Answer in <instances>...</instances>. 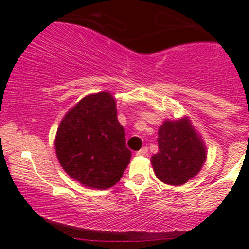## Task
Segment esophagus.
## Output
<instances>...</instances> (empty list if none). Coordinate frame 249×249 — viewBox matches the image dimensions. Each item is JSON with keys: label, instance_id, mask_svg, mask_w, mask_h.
Instances as JSON below:
<instances>
[{"label": "esophagus", "instance_id": "34e87169", "mask_svg": "<svg viewBox=\"0 0 249 249\" xmlns=\"http://www.w3.org/2000/svg\"><path fill=\"white\" fill-rule=\"evenodd\" d=\"M147 153H148V148L143 147V148H141L139 152H136V155H145Z\"/></svg>", "mask_w": 249, "mask_h": 249}]
</instances>
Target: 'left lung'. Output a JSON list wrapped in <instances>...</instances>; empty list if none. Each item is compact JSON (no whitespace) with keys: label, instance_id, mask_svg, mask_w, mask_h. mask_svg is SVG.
<instances>
[{"label":"left lung","instance_id":"1","mask_svg":"<svg viewBox=\"0 0 249 249\" xmlns=\"http://www.w3.org/2000/svg\"><path fill=\"white\" fill-rule=\"evenodd\" d=\"M159 152L150 159L155 176L170 185H182L200 172L207 150L189 117L165 120L158 131Z\"/></svg>","mask_w":249,"mask_h":249}]
</instances>
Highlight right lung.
I'll return each instance as SVG.
<instances>
[{"label":"right lung","instance_id":"1","mask_svg":"<svg viewBox=\"0 0 249 249\" xmlns=\"http://www.w3.org/2000/svg\"><path fill=\"white\" fill-rule=\"evenodd\" d=\"M108 91L83 97L65 114L55 136V152L65 172L80 184L108 189L127 167L131 152Z\"/></svg>","mask_w":249,"mask_h":249}]
</instances>
